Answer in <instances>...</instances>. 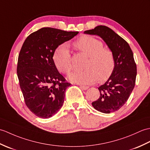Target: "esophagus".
<instances>
[{
    "mask_svg": "<svg viewBox=\"0 0 150 150\" xmlns=\"http://www.w3.org/2000/svg\"><path fill=\"white\" fill-rule=\"evenodd\" d=\"M79 87L81 88V90H84V91H85V90H87L89 87L87 86H82V85H80V86Z\"/></svg>",
    "mask_w": 150,
    "mask_h": 150,
    "instance_id": "34e87169",
    "label": "esophagus"
}]
</instances>
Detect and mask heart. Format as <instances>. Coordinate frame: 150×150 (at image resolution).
I'll return each instance as SVG.
<instances>
[{
	"instance_id": "obj_1",
	"label": "heart",
	"mask_w": 150,
	"mask_h": 150,
	"mask_svg": "<svg viewBox=\"0 0 150 150\" xmlns=\"http://www.w3.org/2000/svg\"><path fill=\"white\" fill-rule=\"evenodd\" d=\"M76 48L88 56L83 71L75 70L69 74L72 82L88 85L107 79L115 67V58L110 49L103 47L101 41L93 36H82L75 42ZM53 60L59 72L67 74L72 69L71 54L68 46L59 45L54 51Z\"/></svg>"
}]
</instances>
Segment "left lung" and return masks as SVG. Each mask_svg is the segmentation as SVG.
Masks as SVG:
<instances>
[{
	"label": "left lung",
	"mask_w": 150,
	"mask_h": 150,
	"mask_svg": "<svg viewBox=\"0 0 150 150\" xmlns=\"http://www.w3.org/2000/svg\"><path fill=\"white\" fill-rule=\"evenodd\" d=\"M84 33L100 36L115 58L112 74L105 84L99 86L100 96L92 105L98 111L105 114L117 111L127 101L135 86L137 66L133 52L127 42L105 25H98Z\"/></svg>",
	"instance_id": "left-lung-1"
}]
</instances>
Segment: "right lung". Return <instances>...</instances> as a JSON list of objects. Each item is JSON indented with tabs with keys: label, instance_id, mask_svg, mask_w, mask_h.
I'll list each match as a JSON object with an SVG mask.
<instances>
[{
	"label": "right lung",
	"instance_id": "1",
	"mask_svg": "<svg viewBox=\"0 0 150 150\" xmlns=\"http://www.w3.org/2000/svg\"><path fill=\"white\" fill-rule=\"evenodd\" d=\"M78 31L43 28L25 39L20 51L17 76L26 106L38 117H52L63 105L66 81L56 67L53 54L59 45Z\"/></svg>",
	"mask_w": 150,
	"mask_h": 150
}]
</instances>
